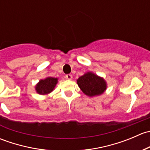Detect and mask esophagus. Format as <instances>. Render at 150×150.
<instances>
[{
  "label": "esophagus",
  "instance_id": "esophagus-1",
  "mask_svg": "<svg viewBox=\"0 0 150 150\" xmlns=\"http://www.w3.org/2000/svg\"><path fill=\"white\" fill-rule=\"evenodd\" d=\"M65 78L67 80H71L72 78V75L71 74H67V75H65Z\"/></svg>",
  "mask_w": 150,
  "mask_h": 150
}]
</instances>
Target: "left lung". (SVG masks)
I'll use <instances>...</instances> for the list:
<instances>
[{"mask_svg":"<svg viewBox=\"0 0 150 150\" xmlns=\"http://www.w3.org/2000/svg\"><path fill=\"white\" fill-rule=\"evenodd\" d=\"M77 83L81 91L88 96H99L107 89V83L104 78L91 72L80 77L77 80Z\"/></svg>","mask_w":150,"mask_h":150,"instance_id":"left-lung-1","label":"left lung"}]
</instances>
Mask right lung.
<instances>
[{"mask_svg":"<svg viewBox=\"0 0 150 150\" xmlns=\"http://www.w3.org/2000/svg\"><path fill=\"white\" fill-rule=\"evenodd\" d=\"M58 83V78L48 77L44 80H40L35 86V91L41 95L48 94L53 91L56 85Z\"/></svg>","mask_w":150,"mask_h":150,"instance_id":"add662e5","label":"right lung"}]
</instances>
